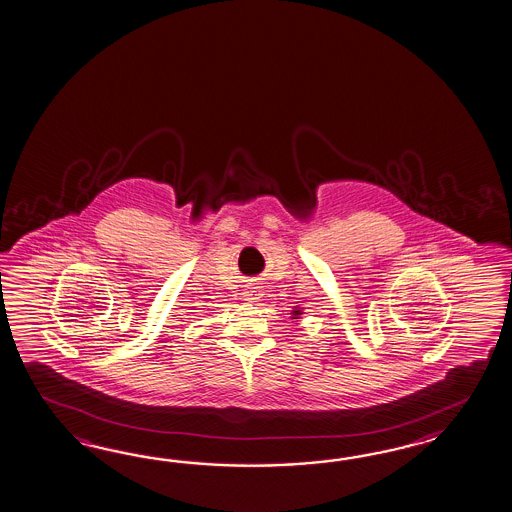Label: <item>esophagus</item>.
<instances>
[{"instance_id": "34e87169", "label": "esophagus", "mask_w": 512, "mask_h": 512, "mask_svg": "<svg viewBox=\"0 0 512 512\" xmlns=\"http://www.w3.org/2000/svg\"><path fill=\"white\" fill-rule=\"evenodd\" d=\"M259 296H261V287H255V285H251L249 289L244 291V300H248V302L259 300Z\"/></svg>"}]
</instances>
